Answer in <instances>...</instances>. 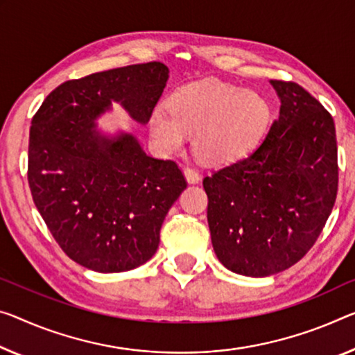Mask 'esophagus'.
<instances>
[{
	"label": "esophagus",
	"mask_w": 355,
	"mask_h": 355,
	"mask_svg": "<svg viewBox=\"0 0 355 355\" xmlns=\"http://www.w3.org/2000/svg\"><path fill=\"white\" fill-rule=\"evenodd\" d=\"M184 174H185V179H187L189 184H198L201 181L200 173L196 171L195 168H185Z\"/></svg>",
	"instance_id": "1"
}]
</instances>
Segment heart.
<instances>
[{
	"label": "heart",
	"instance_id": "obj_1",
	"mask_svg": "<svg viewBox=\"0 0 355 355\" xmlns=\"http://www.w3.org/2000/svg\"><path fill=\"white\" fill-rule=\"evenodd\" d=\"M268 101L255 92L206 79L179 87L168 109H155L150 133L163 150H179L195 133V150L209 163H232L254 149L270 121Z\"/></svg>",
	"mask_w": 355,
	"mask_h": 355
}]
</instances>
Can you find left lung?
I'll return each mask as SVG.
<instances>
[{"instance_id": "1", "label": "left lung", "mask_w": 355, "mask_h": 355, "mask_svg": "<svg viewBox=\"0 0 355 355\" xmlns=\"http://www.w3.org/2000/svg\"><path fill=\"white\" fill-rule=\"evenodd\" d=\"M279 117L246 159L203 179L212 248L233 272L265 277L314 246L338 192L330 112L303 87L270 80Z\"/></svg>"}]
</instances>
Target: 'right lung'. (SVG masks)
I'll return each instance as SVG.
<instances>
[{
	"label": "right lung",
	"instance_id": "right-lung-1",
	"mask_svg": "<svg viewBox=\"0 0 355 355\" xmlns=\"http://www.w3.org/2000/svg\"><path fill=\"white\" fill-rule=\"evenodd\" d=\"M168 73L149 62L67 80L33 116V201L63 252L85 268L121 272L146 263L187 187L176 162L149 157L130 133L101 135L95 123L112 101L149 122Z\"/></svg>",
	"mask_w": 355,
	"mask_h": 355
}]
</instances>
